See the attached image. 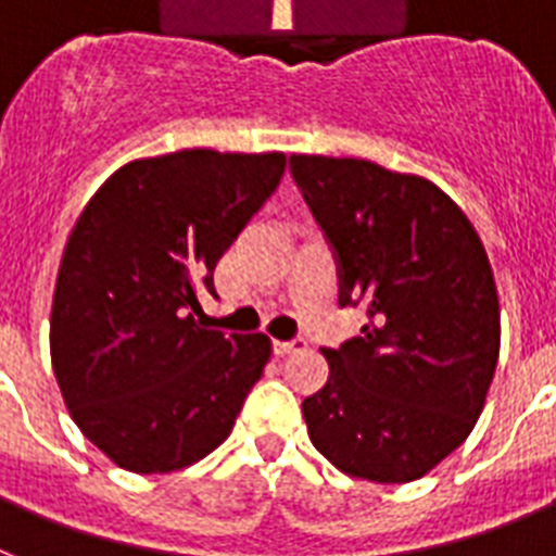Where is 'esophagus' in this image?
Segmentation results:
<instances>
[{"label":"esophagus","mask_w":556,"mask_h":556,"mask_svg":"<svg viewBox=\"0 0 556 556\" xmlns=\"http://www.w3.org/2000/svg\"><path fill=\"white\" fill-rule=\"evenodd\" d=\"M305 348V339H291V342H274V353L277 356H291L296 350Z\"/></svg>","instance_id":"1"}]
</instances>
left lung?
Segmentation results:
<instances>
[{"mask_svg": "<svg viewBox=\"0 0 556 556\" xmlns=\"http://www.w3.org/2000/svg\"><path fill=\"white\" fill-rule=\"evenodd\" d=\"M291 175L333 249L339 305L367 307L362 336L321 350L330 376L302 401L307 435L353 478H424L472 432L497 367L486 249L418 175L325 155H291Z\"/></svg>", "mask_w": 556, "mask_h": 556, "instance_id": "obj_1", "label": "left lung"}]
</instances>
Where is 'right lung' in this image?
I'll return each mask as SVG.
<instances>
[{"label": "right lung", "mask_w": 556, "mask_h": 556, "mask_svg": "<svg viewBox=\"0 0 556 556\" xmlns=\"http://www.w3.org/2000/svg\"><path fill=\"white\" fill-rule=\"evenodd\" d=\"M282 172V152L184 149L121 166L84 206L50 358L73 421L121 469L175 472L231 435L270 339L206 328L198 300Z\"/></svg>", "instance_id": "right-lung-1"}]
</instances>
